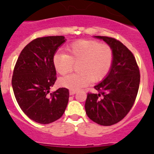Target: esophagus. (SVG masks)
I'll use <instances>...</instances> for the list:
<instances>
[{
	"instance_id": "obj_1",
	"label": "esophagus",
	"mask_w": 154,
	"mask_h": 154,
	"mask_svg": "<svg viewBox=\"0 0 154 154\" xmlns=\"http://www.w3.org/2000/svg\"><path fill=\"white\" fill-rule=\"evenodd\" d=\"M76 93H77V91H75V90H70V95H74V94H75Z\"/></svg>"
}]
</instances>
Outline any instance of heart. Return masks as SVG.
<instances>
[{"label": "heart", "instance_id": "obj_1", "mask_svg": "<svg viewBox=\"0 0 154 154\" xmlns=\"http://www.w3.org/2000/svg\"><path fill=\"white\" fill-rule=\"evenodd\" d=\"M113 61V51L106 43L94 40H80L69 45L66 54L57 53L53 57V65L57 73L68 74L77 64V74L60 77L61 87L79 90L92 82H99L109 74Z\"/></svg>", "mask_w": 154, "mask_h": 154}]
</instances>
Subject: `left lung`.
<instances>
[{"instance_id":"obj_1","label":"left lung","mask_w":154,"mask_h":154,"mask_svg":"<svg viewBox=\"0 0 154 154\" xmlns=\"http://www.w3.org/2000/svg\"><path fill=\"white\" fill-rule=\"evenodd\" d=\"M112 48L113 61L106 78L94 87L98 94L88 93L86 113L102 126H111L122 120L134 104L139 90L140 74L135 57L118 40L96 36Z\"/></svg>"}]
</instances>
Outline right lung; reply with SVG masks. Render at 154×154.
<instances>
[{
  "mask_svg": "<svg viewBox=\"0 0 154 154\" xmlns=\"http://www.w3.org/2000/svg\"><path fill=\"white\" fill-rule=\"evenodd\" d=\"M65 41L63 36L36 38L22 50L14 66L12 87L17 102L29 118L39 124L60 118L68 103L67 88L50 94L57 80L53 57Z\"/></svg>",
  "mask_w": 154,
  "mask_h": 154,
  "instance_id": "right-lung-1",
  "label": "right lung"
}]
</instances>
